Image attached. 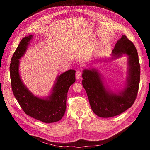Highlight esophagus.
<instances>
[{"label":"esophagus","mask_w":150,"mask_h":150,"mask_svg":"<svg viewBox=\"0 0 150 150\" xmlns=\"http://www.w3.org/2000/svg\"><path fill=\"white\" fill-rule=\"evenodd\" d=\"M81 76H82V73H81V72H80V71H77L76 72V78H78V79L81 78Z\"/></svg>","instance_id":"1"}]
</instances>
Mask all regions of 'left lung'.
Segmentation results:
<instances>
[{"label": "left lung", "mask_w": 150, "mask_h": 150, "mask_svg": "<svg viewBox=\"0 0 150 150\" xmlns=\"http://www.w3.org/2000/svg\"><path fill=\"white\" fill-rule=\"evenodd\" d=\"M112 55L122 54L129 56V76L127 86L118 94L108 91L102 82L101 75L96 69H84L83 86L90 106L97 116L110 117L121 114L132 106L137 98L140 80V65L137 50L126 35H122L112 51Z\"/></svg>", "instance_id": "obj_1"}]
</instances>
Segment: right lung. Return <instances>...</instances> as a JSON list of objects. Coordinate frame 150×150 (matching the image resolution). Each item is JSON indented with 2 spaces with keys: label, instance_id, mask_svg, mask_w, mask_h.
<instances>
[{
  "label": "right lung",
  "instance_id": "obj_1",
  "mask_svg": "<svg viewBox=\"0 0 150 150\" xmlns=\"http://www.w3.org/2000/svg\"><path fill=\"white\" fill-rule=\"evenodd\" d=\"M33 36L30 35L21 40L11 58V87L17 102L26 115L43 122L51 123L59 121L64 115L67 92L70 86L76 81V71L69 70L58 77L49 99L34 96L22 83L19 72V59L24 55Z\"/></svg>",
  "mask_w": 150,
  "mask_h": 150
}]
</instances>
